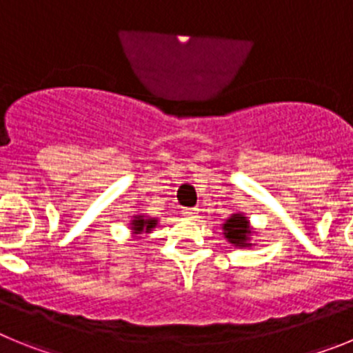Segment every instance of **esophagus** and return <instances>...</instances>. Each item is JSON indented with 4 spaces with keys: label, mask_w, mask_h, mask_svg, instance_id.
<instances>
[{
    "label": "esophagus",
    "mask_w": 353,
    "mask_h": 353,
    "mask_svg": "<svg viewBox=\"0 0 353 353\" xmlns=\"http://www.w3.org/2000/svg\"><path fill=\"white\" fill-rule=\"evenodd\" d=\"M182 214L189 217V219H196L198 217V208H183Z\"/></svg>",
    "instance_id": "obj_1"
}]
</instances>
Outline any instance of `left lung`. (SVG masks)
<instances>
[{
	"mask_svg": "<svg viewBox=\"0 0 353 353\" xmlns=\"http://www.w3.org/2000/svg\"><path fill=\"white\" fill-rule=\"evenodd\" d=\"M224 236H226L232 244L239 245V248H248L249 244V235H251V228H249V221L245 219L244 215L233 214L226 224L223 226Z\"/></svg>",
	"mask_w": 353,
	"mask_h": 353,
	"instance_id": "left-lung-1",
	"label": "left lung"
}]
</instances>
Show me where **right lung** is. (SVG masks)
Masks as SVG:
<instances>
[{"mask_svg":"<svg viewBox=\"0 0 353 353\" xmlns=\"http://www.w3.org/2000/svg\"><path fill=\"white\" fill-rule=\"evenodd\" d=\"M155 224H157V221L155 219H146L145 215H138V217H134L132 221V230L136 235H139V233H150V230L152 228H155Z\"/></svg>","mask_w":353,"mask_h":353,"instance_id":"right-lung-1","label":"right lung"}]
</instances>
